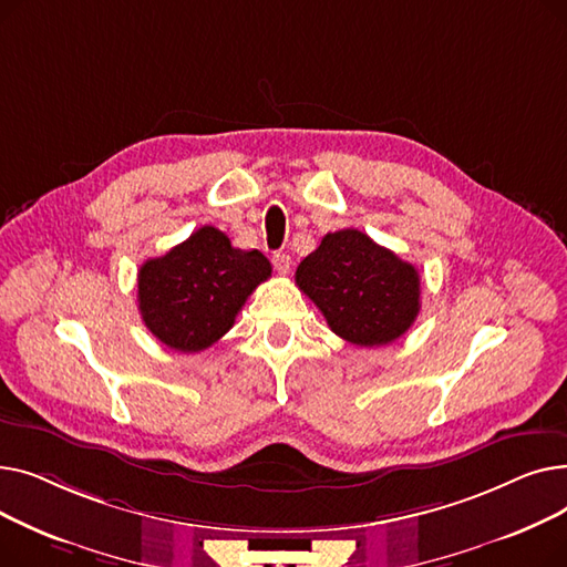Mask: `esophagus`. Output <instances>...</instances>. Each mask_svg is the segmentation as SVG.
Returning <instances> with one entry per match:
<instances>
[{"label":"esophagus","mask_w":567,"mask_h":567,"mask_svg":"<svg viewBox=\"0 0 567 567\" xmlns=\"http://www.w3.org/2000/svg\"><path fill=\"white\" fill-rule=\"evenodd\" d=\"M271 261H274V266H276V271L278 274H289V268H291V257L287 255V252H274V257H271Z\"/></svg>","instance_id":"1"}]
</instances>
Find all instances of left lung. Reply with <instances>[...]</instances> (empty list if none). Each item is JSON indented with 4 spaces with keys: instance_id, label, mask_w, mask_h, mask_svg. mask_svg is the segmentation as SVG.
Returning a JSON list of instances; mask_svg holds the SVG:
<instances>
[{
    "instance_id": "1",
    "label": "left lung",
    "mask_w": 567,
    "mask_h": 567,
    "mask_svg": "<svg viewBox=\"0 0 567 567\" xmlns=\"http://www.w3.org/2000/svg\"><path fill=\"white\" fill-rule=\"evenodd\" d=\"M296 285L331 331L355 347L395 342L421 312L415 266L359 229L326 234L296 268Z\"/></svg>"
}]
</instances>
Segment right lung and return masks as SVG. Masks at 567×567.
<instances>
[{"mask_svg":"<svg viewBox=\"0 0 567 567\" xmlns=\"http://www.w3.org/2000/svg\"><path fill=\"white\" fill-rule=\"evenodd\" d=\"M268 278L271 261L259 250L234 248L225 231L204 225L140 266V315L165 347L195 353L231 329L248 296Z\"/></svg>","mask_w":567,"mask_h":567,"instance_id":"1","label":"right lung"}]
</instances>
